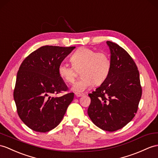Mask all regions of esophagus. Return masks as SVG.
I'll use <instances>...</instances> for the list:
<instances>
[{"label": "esophagus", "mask_w": 158, "mask_h": 158, "mask_svg": "<svg viewBox=\"0 0 158 158\" xmlns=\"http://www.w3.org/2000/svg\"><path fill=\"white\" fill-rule=\"evenodd\" d=\"M75 95L76 97H83V96H84V94L78 93V92H75Z\"/></svg>", "instance_id": "obj_1"}]
</instances>
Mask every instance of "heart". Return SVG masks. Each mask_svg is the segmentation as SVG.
I'll return each instance as SVG.
<instances>
[{"mask_svg":"<svg viewBox=\"0 0 158 158\" xmlns=\"http://www.w3.org/2000/svg\"><path fill=\"white\" fill-rule=\"evenodd\" d=\"M70 61L72 66L60 63L57 73L65 82L71 84L76 78V70H81V79L72 86L73 90L78 92L85 91L94 84L101 85L108 78L111 70V60L107 53L87 48L77 49L71 56Z\"/></svg>","mask_w":158,"mask_h":158,"instance_id":"b5f03b06","label":"heart"}]
</instances>
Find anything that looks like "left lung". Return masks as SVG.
<instances>
[{
    "label": "left lung",
    "mask_w": 158,
    "mask_h": 158,
    "mask_svg": "<svg viewBox=\"0 0 158 158\" xmlns=\"http://www.w3.org/2000/svg\"><path fill=\"white\" fill-rule=\"evenodd\" d=\"M111 70L108 78L88 94V114L93 123L106 131L125 127L135 115L142 94L139 73L133 58L117 44L108 41Z\"/></svg>",
    "instance_id": "obj_1"
}]
</instances>
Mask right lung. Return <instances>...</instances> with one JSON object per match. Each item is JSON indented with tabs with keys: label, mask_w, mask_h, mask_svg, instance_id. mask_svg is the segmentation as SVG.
<instances>
[{
	"label": "right lung",
	"mask_w": 158,
	"mask_h": 158,
	"mask_svg": "<svg viewBox=\"0 0 158 158\" xmlns=\"http://www.w3.org/2000/svg\"><path fill=\"white\" fill-rule=\"evenodd\" d=\"M75 47L45 45L23 61L17 72L13 97L19 117L35 131L45 133L62 120L73 92L60 97L54 94L68 92L57 73V68Z\"/></svg>",
	"instance_id": "1"
}]
</instances>
